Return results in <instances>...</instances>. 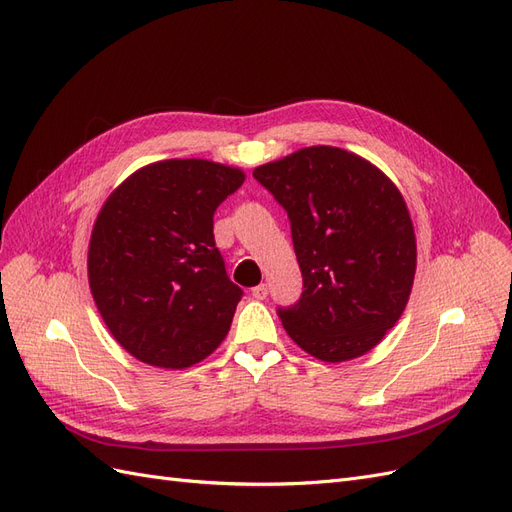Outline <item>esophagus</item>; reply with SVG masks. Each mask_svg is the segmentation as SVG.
Segmentation results:
<instances>
[{
  "instance_id": "esophagus-1",
  "label": "esophagus",
  "mask_w": 512,
  "mask_h": 512,
  "mask_svg": "<svg viewBox=\"0 0 512 512\" xmlns=\"http://www.w3.org/2000/svg\"><path fill=\"white\" fill-rule=\"evenodd\" d=\"M267 294H269V288H267V284H258L256 288H252V297H254V299H258V301L267 299Z\"/></svg>"
}]
</instances>
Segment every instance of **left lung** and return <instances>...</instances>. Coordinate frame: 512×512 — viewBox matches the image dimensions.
Listing matches in <instances>:
<instances>
[{
  "label": "left lung",
  "mask_w": 512,
  "mask_h": 512,
  "mask_svg": "<svg viewBox=\"0 0 512 512\" xmlns=\"http://www.w3.org/2000/svg\"><path fill=\"white\" fill-rule=\"evenodd\" d=\"M290 220L303 292L277 309L294 344L342 363L380 344L404 314L416 237L404 196L380 168L339 147H305L254 168Z\"/></svg>",
  "instance_id": "obj_1"
}]
</instances>
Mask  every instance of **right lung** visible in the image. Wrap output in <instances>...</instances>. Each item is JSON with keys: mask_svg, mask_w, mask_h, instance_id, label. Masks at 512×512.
I'll return each mask as SVG.
<instances>
[{"mask_svg": "<svg viewBox=\"0 0 512 512\" xmlns=\"http://www.w3.org/2000/svg\"><path fill=\"white\" fill-rule=\"evenodd\" d=\"M243 170L209 160L143 166L91 230L89 288L108 331L138 361L185 369L226 337L243 290L213 239V213Z\"/></svg>", "mask_w": 512, "mask_h": 512, "instance_id": "1", "label": "right lung"}]
</instances>
